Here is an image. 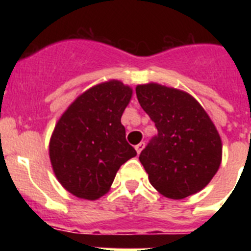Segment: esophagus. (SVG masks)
Wrapping results in <instances>:
<instances>
[{"mask_svg":"<svg viewBox=\"0 0 251 251\" xmlns=\"http://www.w3.org/2000/svg\"><path fill=\"white\" fill-rule=\"evenodd\" d=\"M143 148H145V142H141V143H138V145L136 146V151H137V153H141L142 152V150H143Z\"/></svg>","mask_w":251,"mask_h":251,"instance_id":"34e87169","label":"esophagus"}]
</instances>
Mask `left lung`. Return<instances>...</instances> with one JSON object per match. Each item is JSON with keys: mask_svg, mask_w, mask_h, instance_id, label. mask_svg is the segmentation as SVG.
I'll use <instances>...</instances> for the list:
<instances>
[{"mask_svg": "<svg viewBox=\"0 0 251 251\" xmlns=\"http://www.w3.org/2000/svg\"><path fill=\"white\" fill-rule=\"evenodd\" d=\"M136 93L158 130L139 154L151 185L174 200L200 192L216 175L223 158L215 124L183 90L148 83L137 85Z\"/></svg>", "mask_w": 251, "mask_h": 251, "instance_id": "1", "label": "left lung"}]
</instances>
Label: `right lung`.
I'll list each match as a JSON object with an SVG mask.
<instances>
[{"label":"right lung","mask_w":251,"mask_h":251,"mask_svg":"<svg viewBox=\"0 0 251 251\" xmlns=\"http://www.w3.org/2000/svg\"><path fill=\"white\" fill-rule=\"evenodd\" d=\"M133 90L108 80L85 90L57 121L49 156L57 181L84 200H98L110 190L123 163L137 156L126 139L122 114Z\"/></svg>","instance_id":"1"}]
</instances>
